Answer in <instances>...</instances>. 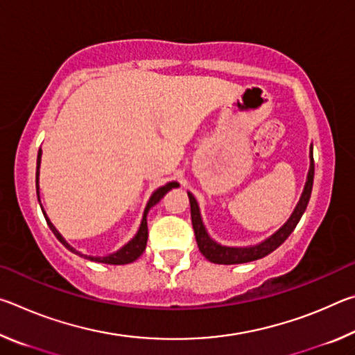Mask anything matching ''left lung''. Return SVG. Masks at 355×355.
I'll return each instance as SVG.
<instances>
[{
    "instance_id": "8db88e82",
    "label": "left lung",
    "mask_w": 355,
    "mask_h": 355,
    "mask_svg": "<svg viewBox=\"0 0 355 355\" xmlns=\"http://www.w3.org/2000/svg\"><path fill=\"white\" fill-rule=\"evenodd\" d=\"M313 175H315L313 147H310V169H309L307 182H305L302 196H300V200L296 205V208H294L290 219H288L284 224V227H280L272 236L264 239V241L260 244L250 245V248H227V245H220L216 243L214 239L209 238V235L205 230V225H203L202 222L200 209H199V205H197V200L194 199V196H192L191 192H188L189 203H191L192 228H194L196 241L203 257L216 264H239V263L254 261V260H258V258H263L268 254H271L272 250L277 249L279 245L291 235V232L296 228L297 222L300 220V218H302L305 208L309 205L311 188H313Z\"/></svg>"
}]
</instances>
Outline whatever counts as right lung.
Instances as JSON below:
<instances>
[{
    "label": "right lung",
    "mask_w": 355,
    "mask_h": 355,
    "mask_svg": "<svg viewBox=\"0 0 355 355\" xmlns=\"http://www.w3.org/2000/svg\"><path fill=\"white\" fill-rule=\"evenodd\" d=\"M40 156H42V150H39V153H37V171H35V188H37V199H39V169H40ZM178 186H180V184H178L177 182H171V183H167V184L161 186V188L156 189V191L153 192V194H152V197H150V200H148V203H147L146 209H144V216H142V220H141V227H139V230H137L136 236H135L133 239H131V241H130L128 244H125L122 249H119L117 252H114V254H110V255H106V257H87V255L80 254V252L71 248V245H70L67 241H65L61 233H59V232L56 230V227L51 224L50 219H48V216L45 214L44 209H42V211H44V216H45V219H46L48 227L51 228V232L55 233V236H56V238L59 239V241H61L70 252H73V254H76V255L84 257V258H87V260L97 261V263H106V264H128V263H133L135 260H137V258H139V257L142 255V252L146 250L147 236H148V228H147V213H148V209L152 208L153 205H156V203H158L161 199H163L167 191H171L172 188H178ZM40 208H42V205H40Z\"/></svg>",
    "instance_id": "1"
}]
</instances>
